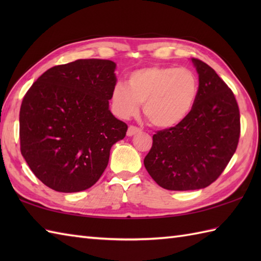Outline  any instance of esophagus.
Here are the masks:
<instances>
[{
  "instance_id": "esophagus-1",
  "label": "esophagus",
  "mask_w": 261,
  "mask_h": 261,
  "mask_svg": "<svg viewBox=\"0 0 261 261\" xmlns=\"http://www.w3.org/2000/svg\"><path fill=\"white\" fill-rule=\"evenodd\" d=\"M139 132H140L139 127L134 126V125H130L129 127H127L126 136H127V137H132V136H135V135H137V134H139Z\"/></svg>"
}]
</instances>
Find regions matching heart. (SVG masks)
I'll return each mask as SVG.
<instances>
[{"label":"heart","instance_id":"obj_1","mask_svg":"<svg viewBox=\"0 0 261 261\" xmlns=\"http://www.w3.org/2000/svg\"><path fill=\"white\" fill-rule=\"evenodd\" d=\"M127 86L118 83L111 92V107L120 119L143 114L151 125L169 129L184 121L198 96V80L191 69L150 66L127 76Z\"/></svg>","mask_w":261,"mask_h":261}]
</instances>
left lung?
Here are the masks:
<instances>
[{"mask_svg":"<svg viewBox=\"0 0 261 261\" xmlns=\"http://www.w3.org/2000/svg\"><path fill=\"white\" fill-rule=\"evenodd\" d=\"M198 74V96L187 118L152 137L143 164L165 190L193 191L207 187L222 174L240 137L236 97L213 68L192 58Z\"/></svg>","mask_w":261,"mask_h":261,"instance_id":"obj_1","label":"left lung"}]
</instances>
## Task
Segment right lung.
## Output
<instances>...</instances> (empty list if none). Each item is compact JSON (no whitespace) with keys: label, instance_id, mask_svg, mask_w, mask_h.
<instances>
[{"label":"right lung","instance_id":"right-lung-1","mask_svg":"<svg viewBox=\"0 0 261 261\" xmlns=\"http://www.w3.org/2000/svg\"><path fill=\"white\" fill-rule=\"evenodd\" d=\"M112 60L55 66L33 83L20 109L21 153L46 186L63 193L92 187L127 125L111 113Z\"/></svg>","mask_w":261,"mask_h":261}]
</instances>
